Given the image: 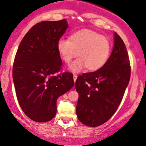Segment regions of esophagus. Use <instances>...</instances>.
<instances>
[{"mask_svg": "<svg viewBox=\"0 0 146 146\" xmlns=\"http://www.w3.org/2000/svg\"><path fill=\"white\" fill-rule=\"evenodd\" d=\"M77 78H78V75H73V80H74V82H75V81H76Z\"/></svg>", "mask_w": 146, "mask_h": 146, "instance_id": "1", "label": "esophagus"}]
</instances>
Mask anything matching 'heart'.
Masks as SVG:
<instances>
[{
  "instance_id": "heart-1",
  "label": "heart",
  "mask_w": 146,
  "mask_h": 146,
  "mask_svg": "<svg viewBox=\"0 0 146 146\" xmlns=\"http://www.w3.org/2000/svg\"><path fill=\"white\" fill-rule=\"evenodd\" d=\"M57 49L65 63L69 64L70 71L79 73L85 68L97 71L106 63L111 51V44L106 37L90 29H83L72 33L69 40L60 38Z\"/></svg>"
}]
</instances>
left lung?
I'll return each instance as SVG.
<instances>
[{
	"instance_id": "left-lung-1",
	"label": "left lung",
	"mask_w": 146,
	"mask_h": 146,
	"mask_svg": "<svg viewBox=\"0 0 146 146\" xmlns=\"http://www.w3.org/2000/svg\"><path fill=\"white\" fill-rule=\"evenodd\" d=\"M130 78L128 52L121 37L114 33V46L106 63L98 71L84 73L75 82L79 94L78 119L90 127L109 120L121 103Z\"/></svg>"
}]
</instances>
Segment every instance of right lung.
<instances>
[{
	"mask_svg": "<svg viewBox=\"0 0 146 146\" xmlns=\"http://www.w3.org/2000/svg\"><path fill=\"white\" fill-rule=\"evenodd\" d=\"M68 27L66 19L32 27L18 46L13 80L20 106L33 121L46 122L56 115L58 98L74 85L73 75L60 71L62 62L57 43Z\"/></svg>",
	"mask_w": 146,
	"mask_h": 146,
	"instance_id": "1",
	"label": "right lung"
}]
</instances>
